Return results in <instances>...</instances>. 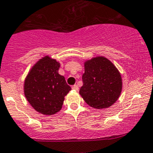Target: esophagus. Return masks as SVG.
Returning a JSON list of instances; mask_svg holds the SVG:
<instances>
[{"instance_id":"obj_1","label":"esophagus","mask_w":153,"mask_h":153,"mask_svg":"<svg viewBox=\"0 0 153 153\" xmlns=\"http://www.w3.org/2000/svg\"><path fill=\"white\" fill-rule=\"evenodd\" d=\"M72 88L73 89V90H78V89H79V87H78V86L77 85V84H75V85L72 86Z\"/></svg>"}]
</instances>
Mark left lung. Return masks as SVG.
<instances>
[{"label": "left lung", "mask_w": 153, "mask_h": 153, "mask_svg": "<svg viewBox=\"0 0 153 153\" xmlns=\"http://www.w3.org/2000/svg\"><path fill=\"white\" fill-rule=\"evenodd\" d=\"M82 81L80 95L87 105L97 109L111 106L122 90L119 71L104 57H95L84 63Z\"/></svg>", "instance_id": "left-lung-1"}]
</instances>
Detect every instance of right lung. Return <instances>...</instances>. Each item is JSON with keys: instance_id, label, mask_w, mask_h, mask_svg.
<instances>
[{"instance_id": "add662e5", "label": "right lung", "mask_w": 153, "mask_h": 153, "mask_svg": "<svg viewBox=\"0 0 153 153\" xmlns=\"http://www.w3.org/2000/svg\"><path fill=\"white\" fill-rule=\"evenodd\" d=\"M60 63L49 57L37 62L25 81L27 100L36 111L45 115L58 112L64 96L71 90L65 78L58 73Z\"/></svg>"}]
</instances>
